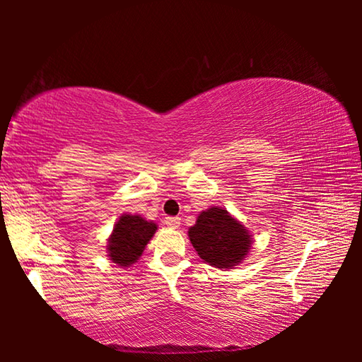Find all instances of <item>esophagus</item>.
I'll return each instance as SVG.
<instances>
[{
    "instance_id": "1",
    "label": "esophagus",
    "mask_w": 362,
    "mask_h": 362,
    "mask_svg": "<svg viewBox=\"0 0 362 362\" xmlns=\"http://www.w3.org/2000/svg\"><path fill=\"white\" fill-rule=\"evenodd\" d=\"M164 225L169 226V228H179L180 218L179 217H166L164 218Z\"/></svg>"
}]
</instances>
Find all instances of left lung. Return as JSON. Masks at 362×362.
<instances>
[{
    "label": "left lung",
    "instance_id": "1",
    "mask_svg": "<svg viewBox=\"0 0 362 362\" xmlns=\"http://www.w3.org/2000/svg\"><path fill=\"white\" fill-rule=\"evenodd\" d=\"M188 236L201 259L216 268H233L241 263L252 243L249 231L222 207L201 212Z\"/></svg>",
    "mask_w": 362,
    "mask_h": 362
}]
</instances>
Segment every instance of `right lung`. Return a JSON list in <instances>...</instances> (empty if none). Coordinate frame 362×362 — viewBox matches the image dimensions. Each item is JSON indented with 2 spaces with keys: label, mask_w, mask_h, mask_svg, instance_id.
I'll use <instances>...</instances> for the list:
<instances>
[{
  "label": "right lung",
  "mask_w": 362,
  "mask_h": 362,
  "mask_svg": "<svg viewBox=\"0 0 362 362\" xmlns=\"http://www.w3.org/2000/svg\"><path fill=\"white\" fill-rule=\"evenodd\" d=\"M156 231V223L146 222L139 216L124 214L116 222L108 240V257L119 267H127L137 262L151 236Z\"/></svg>",
  "instance_id": "add662e5"
}]
</instances>
